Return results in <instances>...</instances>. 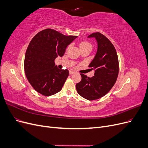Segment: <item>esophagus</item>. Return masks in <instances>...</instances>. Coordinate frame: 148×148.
<instances>
[{"instance_id": "1", "label": "esophagus", "mask_w": 148, "mask_h": 148, "mask_svg": "<svg viewBox=\"0 0 148 148\" xmlns=\"http://www.w3.org/2000/svg\"><path fill=\"white\" fill-rule=\"evenodd\" d=\"M75 72V71H72V70H71V71H70V75H72V74H74Z\"/></svg>"}]
</instances>
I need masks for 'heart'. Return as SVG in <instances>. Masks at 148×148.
Returning <instances> with one entry per match:
<instances>
[{
  "instance_id": "heart-1",
  "label": "heart",
  "mask_w": 148,
  "mask_h": 148,
  "mask_svg": "<svg viewBox=\"0 0 148 148\" xmlns=\"http://www.w3.org/2000/svg\"><path fill=\"white\" fill-rule=\"evenodd\" d=\"M79 47L82 49L87 48V47H92V46L90 43L87 41H82L79 44Z\"/></svg>"
}]
</instances>
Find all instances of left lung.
I'll list each match as a JSON object with an SVG mask.
<instances>
[{"label":"left lung","instance_id":"obj_1","mask_svg":"<svg viewBox=\"0 0 148 148\" xmlns=\"http://www.w3.org/2000/svg\"><path fill=\"white\" fill-rule=\"evenodd\" d=\"M88 38H95L97 42L96 54L89 65L95 70V75L89 78L80 74L82 80L76 84V88L80 96L92 101L105 96L114 86L119 75V64L117 52L108 38L99 32L91 34Z\"/></svg>","mask_w":148,"mask_h":148}]
</instances>
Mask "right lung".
<instances>
[{
    "instance_id": "obj_1",
    "label": "right lung",
    "mask_w": 148,
    "mask_h": 148,
    "mask_svg": "<svg viewBox=\"0 0 148 148\" xmlns=\"http://www.w3.org/2000/svg\"><path fill=\"white\" fill-rule=\"evenodd\" d=\"M77 38L47 28L31 39L25 53L24 69L29 83L38 92L49 96L61 90L69 71L58 69L54 60L64 56L66 47Z\"/></svg>"
}]
</instances>
